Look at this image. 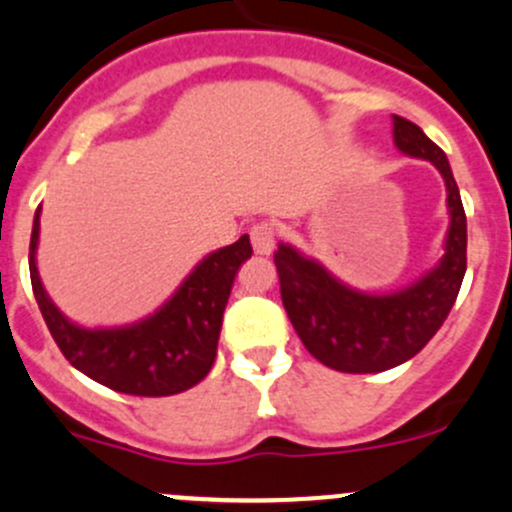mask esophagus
<instances>
[{"instance_id":"1","label":"esophagus","mask_w":512,"mask_h":512,"mask_svg":"<svg viewBox=\"0 0 512 512\" xmlns=\"http://www.w3.org/2000/svg\"><path fill=\"white\" fill-rule=\"evenodd\" d=\"M252 247H255L257 255H272L275 252V227L270 223H260L250 230Z\"/></svg>"}]
</instances>
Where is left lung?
Here are the masks:
<instances>
[{
  "label": "left lung",
  "mask_w": 512,
  "mask_h": 512,
  "mask_svg": "<svg viewBox=\"0 0 512 512\" xmlns=\"http://www.w3.org/2000/svg\"><path fill=\"white\" fill-rule=\"evenodd\" d=\"M394 146L436 165L446 183L448 232L443 257L396 292H361L289 242L275 252L282 304L314 359L344 374H379L416 356L451 312L466 275V213L446 153L416 126L391 116Z\"/></svg>",
  "instance_id": "left-lung-1"
}]
</instances>
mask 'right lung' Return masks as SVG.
<instances>
[{"mask_svg":"<svg viewBox=\"0 0 512 512\" xmlns=\"http://www.w3.org/2000/svg\"><path fill=\"white\" fill-rule=\"evenodd\" d=\"M41 205L34 213L29 275L51 337L74 369L131 396H173L208 376L218 354L220 327L232 282L252 257L250 237L205 255L180 287L148 317L121 327H81L44 289L36 267Z\"/></svg>","mask_w":512,"mask_h":512,"instance_id":"obj_1","label":"right lung"}]
</instances>
